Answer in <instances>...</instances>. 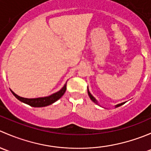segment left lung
<instances>
[{"mask_svg": "<svg viewBox=\"0 0 151 151\" xmlns=\"http://www.w3.org/2000/svg\"><path fill=\"white\" fill-rule=\"evenodd\" d=\"M88 96H89V97H90V99H91V100H92L93 101L94 103H96V104H98V101H96V99L95 98H94L93 96L92 95H91V93H90V91H89V90H88ZM126 102H123V103H121V104H117V105H115V107H118V106H121V105H123V104H124Z\"/></svg>", "mask_w": 151, "mask_h": 151, "instance_id": "8db88e82", "label": "left lung"}]
</instances>
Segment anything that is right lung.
Returning a JSON list of instances; mask_svg holds the SVG:
<instances>
[{
	"label": "right lung",
	"instance_id": "add662e5",
	"mask_svg": "<svg viewBox=\"0 0 151 151\" xmlns=\"http://www.w3.org/2000/svg\"><path fill=\"white\" fill-rule=\"evenodd\" d=\"M66 84L64 85V86L61 88L59 91L55 93L52 94V95L49 96H45V97H40V98H36V99H27V98H23V97H20L18 95H17L16 93L13 92V91L11 90L12 93H13V95L18 100H19L22 102L25 103V104L30 105V106H33V107H42V106H46L48 105H50L53 104L54 102H55L56 101L59 99L60 98H61L62 96L64 94V93L66 92Z\"/></svg>",
	"mask_w": 151,
	"mask_h": 151
}]
</instances>
